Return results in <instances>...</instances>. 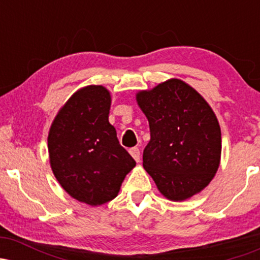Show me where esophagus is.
Segmentation results:
<instances>
[{
    "label": "esophagus",
    "mask_w": 260,
    "mask_h": 260,
    "mask_svg": "<svg viewBox=\"0 0 260 260\" xmlns=\"http://www.w3.org/2000/svg\"><path fill=\"white\" fill-rule=\"evenodd\" d=\"M129 154L132 155V157L137 161V162H139V161H140V151H139L138 148L129 149Z\"/></svg>",
    "instance_id": "obj_1"
}]
</instances>
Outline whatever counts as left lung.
<instances>
[{
	"label": "left lung",
	"mask_w": 260,
	"mask_h": 260,
	"mask_svg": "<svg viewBox=\"0 0 260 260\" xmlns=\"http://www.w3.org/2000/svg\"><path fill=\"white\" fill-rule=\"evenodd\" d=\"M136 100L147 116L150 142L143 166L159 192L183 202L210 183L221 159V129L207 100L183 80L171 78Z\"/></svg>",
	"instance_id": "8db88e82"
}]
</instances>
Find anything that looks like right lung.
I'll return each instance as SVG.
<instances>
[{"mask_svg": "<svg viewBox=\"0 0 260 260\" xmlns=\"http://www.w3.org/2000/svg\"><path fill=\"white\" fill-rule=\"evenodd\" d=\"M110 107L105 86H83L58 110L47 137L56 180L72 198L91 207L115 199L136 166L109 122Z\"/></svg>", "mask_w": 260, "mask_h": 260, "instance_id": "obj_1", "label": "right lung"}]
</instances>
